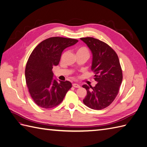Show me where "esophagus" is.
I'll use <instances>...</instances> for the list:
<instances>
[{
	"label": "esophagus",
	"instance_id": "1",
	"mask_svg": "<svg viewBox=\"0 0 147 147\" xmlns=\"http://www.w3.org/2000/svg\"><path fill=\"white\" fill-rule=\"evenodd\" d=\"M72 85H73V87L75 88H80V87L79 85L77 84H73Z\"/></svg>",
	"mask_w": 147,
	"mask_h": 147
}]
</instances>
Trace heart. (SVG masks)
I'll return each mask as SVG.
<instances>
[{
	"mask_svg": "<svg viewBox=\"0 0 147 147\" xmlns=\"http://www.w3.org/2000/svg\"><path fill=\"white\" fill-rule=\"evenodd\" d=\"M77 54H87L89 55V51L87 47H82L77 50Z\"/></svg>",
	"mask_w": 147,
	"mask_h": 147,
	"instance_id": "obj_1",
	"label": "heart"
}]
</instances>
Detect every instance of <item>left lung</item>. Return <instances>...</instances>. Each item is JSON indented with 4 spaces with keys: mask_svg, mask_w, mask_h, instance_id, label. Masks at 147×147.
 Segmentation results:
<instances>
[{
    "mask_svg": "<svg viewBox=\"0 0 147 147\" xmlns=\"http://www.w3.org/2000/svg\"><path fill=\"white\" fill-rule=\"evenodd\" d=\"M93 55L92 70L98 82L94 87L84 85L87 95L84 103L94 110L109 107L119 94L123 79L122 70L117 53L106 43L93 37L80 38Z\"/></svg>",
    "mask_w": 147,
    "mask_h": 147,
    "instance_id": "left-lung-1",
    "label": "left lung"
}]
</instances>
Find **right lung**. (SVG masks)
<instances>
[{
  "instance_id": "add662e5",
  "label": "right lung",
  "mask_w": 147,
  "mask_h": 147,
  "mask_svg": "<svg viewBox=\"0 0 147 147\" xmlns=\"http://www.w3.org/2000/svg\"><path fill=\"white\" fill-rule=\"evenodd\" d=\"M78 41L70 38L50 37L41 42L31 53L25 76L28 92L38 106L44 109L57 106L71 87L69 81L53 80L52 69L59 65L63 50Z\"/></svg>"
}]
</instances>
